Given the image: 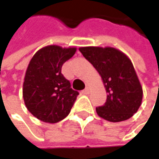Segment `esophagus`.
I'll list each match as a JSON object with an SVG mask.
<instances>
[{
    "mask_svg": "<svg viewBox=\"0 0 159 159\" xmlns=\"http://www.w3.org/2000/svg\"><path fill=\"white\" fill-rule=\"evenodd\" d=\"M89 92H90V88H89L88 86H86V87L83 90V93H84V94H89Z\"/></svg>",
    "mask_w": 159,
    "mask_h": 159,
    "instance_id": "obj_1",
    "label": "esophagus"
}]
</instances>
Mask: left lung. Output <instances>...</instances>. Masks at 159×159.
I'll return each instance as SVG.
<instances>
[{"label": "left lung", "instance_id": "obj_1", "mask_svg": "<svg viewBox=\"0 0 159 159\" xmlns=\"http://www.w3.org/2000/svg\"><path fill=\"white\" fill-rule=\"evenodd\" d=\"M83 56L98 71L107 92L104 106L98 115L111 122L126 120L142 104L143 88L130 58L112 47H81Z\"/></svg>", "mask_w": 159, "mask_h": 159}]
</instances>
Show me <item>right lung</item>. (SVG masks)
<instances>
[{
  "instance_id": "right-lung-1",
  "label": "right lung",
  "mask_w": 159,
  "mask_h": 159,
  "mask_svg": "<svg viewBox=\"0 0 159 159\" xmlns=\"http://www.w3.org/2000/svg\"><path fill=\"white\" fill-rule=\"evenodd\" d=\"M76 52L75 47L48 45L39 49L29 61L23 98L28 111L37 119L56 123L63 120L79 95L61 75L62 64Z\"/></svg>"
}]
</instances>
